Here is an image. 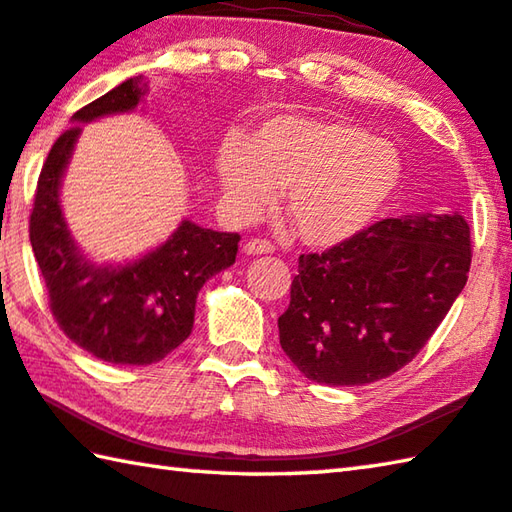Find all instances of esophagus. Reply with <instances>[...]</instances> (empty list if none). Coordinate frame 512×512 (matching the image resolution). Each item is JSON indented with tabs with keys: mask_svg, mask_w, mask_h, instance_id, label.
<instances>
[{
	"mask_svg": "<svg viewBox=\"0 0 512 512\" xmlns=\"http://www.w3.org/2000/svg\"><path fill=\"white\" fill-rule=\"evenodd\" d=\"M273 250H275L273 244H268V241H264V239H250L244 246L246 255H271Z\"/></svg>",
	"mask_w": 512,
	"mask_h": 512,
	"instance_id": "34e87169",
	"label": "esophagus"
}]
</instances>
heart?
I'll use <instances>...</instances> for the list:
<instances>
[{"label": "heart", "mask_w": 512, "mask_h": 512, "mask_svg": "<svg viewBox=\"0 0 512 512\" xmlns=\"http://www.w3.org/2000/svg\"><path fill=\"white\" fill-rule=\"evenodd\" d=\"M216 178L239 216H255L282 189V210L302 244L334 248L361 237L402 183L395 146L341 117L275 115L248 142L230 137Z\"/></svg>", "instance_id": "b5f03b06"}]
</instances>
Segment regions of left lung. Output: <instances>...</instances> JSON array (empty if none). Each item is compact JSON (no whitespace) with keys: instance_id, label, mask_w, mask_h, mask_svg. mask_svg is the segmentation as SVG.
Returning <instances> with one entry per match:
<instances>
[{"instance_id":"8db88e82","label":"left lung","mask_w":512,"mask_h":512,"mask_svg":"<svg viewBox=\"0 0 512 512\" xmlns=\"http://www.w3.org/2000/svg\"><path fill=\"white\" fill-rule=\"evenodd\" d=\"M470 225L458 212L384 219L325 253L300 255L280 345L302 375L363 386L413 361L463 291Z\"/></svg>"}]
</instances>
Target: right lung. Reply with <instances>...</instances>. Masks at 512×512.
<instances>
[{
  "instance_id": "1",
  "label": "right lung",
  "mask_w": 512,
  "mask_h": 512,
  "mask_svg": "<svg viewBox=\"0 0 512 512\" xmlns=\"http://www.w3.org/2000/svg\"><path fill=\"white\" fill-rule=\"evenodd\" d=\"M146 92L133 76L74 112L42 164L29 221L31 248L45 277L49 307L69 341L119 366H149L176 350L194 327L203 284L235 264L239 235L183 221L151 253L126 264H94L76 246L60 207V183L81 124L131 112Z\"/></svg>"
}]
</instances>
